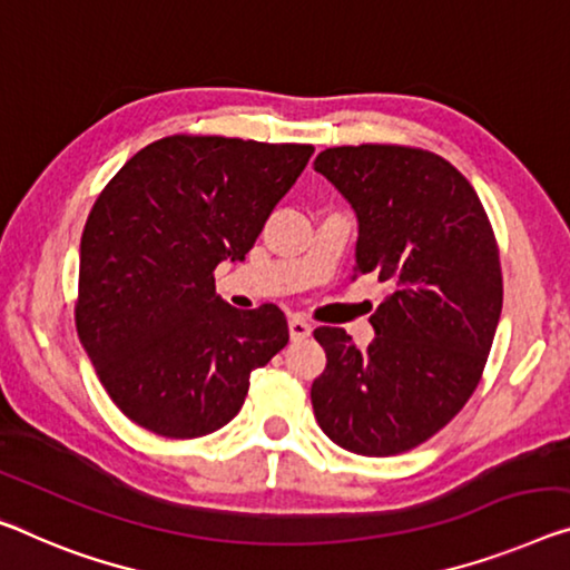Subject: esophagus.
<instances>
[{"label":"esophagus","instance_id":"esophagus-1","mask_svg":"<svg viewBox=\"0 0 570 570\" xmlns=\"http://www.w3.org/2000/svg\"><path fill=\"white\" fill-rule=\"evenodd\" d=\"M287 331H291V338L293 341H301V338H308L311 336L313 326L303 318V315H293V318L287 321Z\"/></svg>","mask_w":570,"mask_h":570}]
</instances>
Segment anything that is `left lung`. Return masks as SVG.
<instances>
[{
    "mask_svg": "<svg viewBox=\"0 0 570 570\" xmlns=\"http://www.w3.org/2000/svg\"><path fill=\"white\" fill-rule=\"evenodd\" d=\"M356 216L354 275L387 285L374 338L313 331L326 370L311 387L321 431L358 456H392L435 435L466 405L502 315L492 224L471 183L413 147H328L313 163Z\"/></svg>",
    "mask_w": 570,
    "mask_h": 570,
    "instance_id": "obj_1",
    "label": "left lung"
}]
</instances>
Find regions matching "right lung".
Segmentation results:
<instances>
[{
	"mask_svg": "<svg viewBox=\"0 0 570 570\" xmlns=\"http://www.w3.org/2000/svg\"><path fill=\"white\" fill-rule=\"evenodd\" d=\"M311 145L165 137L125 163L81 236L78 338L104 390L165 438L214 433L249 374L287 344L277 305L232 308L214 269L242 262L295 186Z\"/></svg>",
	"mask_w": 570,
	"mask_h": 570,
	"instance_id": "right-lung-1",
	"label": "right lung"
}]
</instances>
